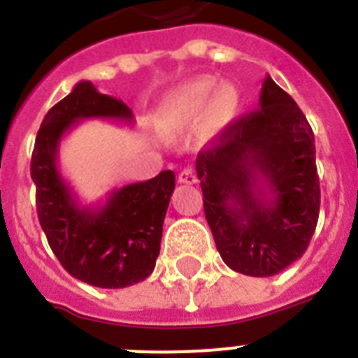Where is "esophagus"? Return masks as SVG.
I'll list each match as a JSON object with an SVG mask.
<instances>
[{"label":"esophagus","mask_w":358,"mask_h":358,"mask_svg":"<svg viewBox=\"0 0 358 358\" xmlns=\"http://www.w3.org/2000/svg\"><path fill=\"white\" fill-rule=\"evenodd\" d=\"M179 182L182 185H195L197 182V173H195L194 169H185L181 173H179Z\"/></svg>","instance_id":"obj_1"}]
</instances>
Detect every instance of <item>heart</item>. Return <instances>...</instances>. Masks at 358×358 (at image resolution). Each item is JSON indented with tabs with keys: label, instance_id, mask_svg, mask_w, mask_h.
<instances>
[{
	"label": "heart",
	"instance_id": "b5f03b06",
	"mask_svg": "<svg viewBox=\"0 0 358 358\" xmlns=\"http://www.w3.org/2000/svg\"><path fill=\"white\" fill-rule=\"evenodd\" d=\"M238 94L233 85H220L213 78H195L179 85L169 96L159 118L164 136H173L206 115L211 125H220L235 115Z\"/></svg>",
	"mask_w": 358,
	"mask_h": 358
}]
</instances>
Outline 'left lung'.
<instances>
[{"label":"left lung","mask_w":358,"mask_h":358,"mask_svg":"<svg viewBox=\"0 0 358 358\" xmlns=\"http://www.w3.org/2000/svg\"><path fill=\"white\" fill-rule=\"evenodd\" d=\"M204 213L224 264L267 278L301 258L319 218L314 132L268 77L260 109L229 123L197 157Z\"/></svg>","instance_id":"left-lung-1"}]
</instances>
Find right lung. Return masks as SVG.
<instances>
[{
    "label": "right lung",
    "mask_w": 358,
    "mask_h": 358,
    "mask_svg": "<svg viewBox=\"0 0 358 358\" xmlns=\"http://www.w3.org/2000/svg\"><path fill=\"white\" fill-rule=\"evenodd\" d=\"M90 118L131 123L134 116L122 100L98 93L90 80L78 82L46 113L30 163L37 215L53 255L73 278L100 289H123L143 281L156 267L176 173L164 170L154 179L113 189L100 206H82L61 176L57 154L66 132Z\"/></svg>",
    "instance_id": "1"
}]
</instances>
